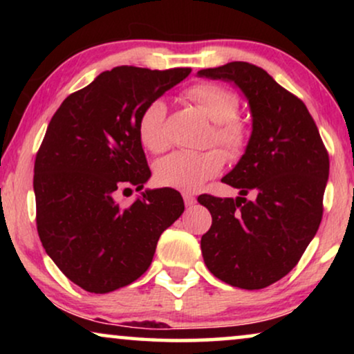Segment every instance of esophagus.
Here are the masks:
<instances>
[{
  "label": "esophagus",
  "instance_id": "esophagus-1",
  "mask_svg": "<svg viewBox=\"0 0 354 354\" xmlns=\"http://www.w3.org/2000/svg\"><path fill=\"white\" fill-rule=\"evenodd\" d=\"M183 201H185V206H193L196 203V198L192 193H183Z\"/></svg>",
  "mask_w": 354,
  "mask_h": 354
}]
</instances>
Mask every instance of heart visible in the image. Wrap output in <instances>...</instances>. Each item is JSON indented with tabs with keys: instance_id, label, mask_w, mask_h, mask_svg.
Listing matches in <instances>:
<instances>
[{
	"instance_id": "obj_1",
	"label": "heart",
	"mask_w": 354,
	"mask_h": 354,
	"mask_svg": "<svg viewBox=\"0 0 354 354\" xmlns=\"http://www.w3.org/2000/svg\"><path fill=\"white\" fill-rule=\"evenodd\" d=\"M185 96L212 120L209 143L220 149L206 151H176L161 159L154 167V177L164 187L182 192H196L211 178L219 176L225 156L235 161L243 156L250 143V125L239 114L240 98L234 90L212 82H201L187 88ZM167 109L161 100H153L140 113L137 132L148 151L162 153L169 148L166 132Z\"/></svg>"
}]
</instances>
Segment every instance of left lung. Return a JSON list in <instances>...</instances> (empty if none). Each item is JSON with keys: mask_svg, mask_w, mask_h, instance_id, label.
Instances as JSON below:
<instances>
[{"mask_svg": "<svg viewBox=\"0 0 354 354\" xmlns=\"http://www.w3.org/2000/svg\"><path fill=\"white\" fill-rule=\"evenodd\" d=\"M201 77L230 80L248 98L253 133L232 172L222 178L240 195H200L211 229L201 236L205 264L222 282L266 288L301 259L322 221L328 153L301 100L268 72L235 61L203 69ZM253 192V201L244 196Z\"/></svg>", "mask_w": 354, "mask_h": 354, "instance_id": "8db88e82", "label": "left lung"}]
</instances>
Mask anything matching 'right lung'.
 I'll return each instance as SVG.
<instances>
[{
	"mask_svg": "<svg viewBox=\"0 0 354 354\" xmlns=\"http://www.w3.org/2000/svg\"><path fill=\"white\" fill-rule=\"evenodd\" d=\"M190 72L114 67L67 96L48 124L33 167L38 236L86 292H114L147 272L159 236L185 209L174 188L145 192L130 206L114 198L151 176L140 113Z\"/></svg>",
	"mask_w": 354,
	"mask_h": 354,
	"instance_id": "1",
	"label": "right lung"
}]
</instances>
